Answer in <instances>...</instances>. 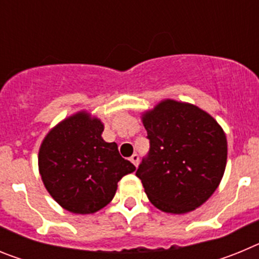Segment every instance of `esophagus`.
<instances>
[{
	"label": "esophagus",
	"mask_w": 259,
	"mask_h": 259,
	"mask_svg": "<svg viewBox=\"0 0 259 259\" xmlns=\"http://www.w3.org/2000/svg\"><path fill=\"white\" fill-rule=\"evenodd\" d=\"M139 159H140V158H139V154H134L131 158H130V161H131L135 166H137V164H139Z\"/></svg>",
	"instance_id": "esophagus-1"
}]
</instances>
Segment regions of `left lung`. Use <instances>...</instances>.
Instances as JSON below:
<instances>
[{
  "mask_svg": "<svg viewBox=\"0 0 259 259\" xmlns=\"http://www.w3.org/2000/svg\"><path fill=\"white\" fill-rule=\"evenodd\" d=\"M150 149L136 171L157 209L193 211L206 202L223 178L227 139L218 122L200 107L163 100L143 114Z\"/></svg>",
  "mask_w": 259,
  "mask_h": 259,
  "instance_id": "left-lung-1",
  "label": "left lung"
}]
</instances>
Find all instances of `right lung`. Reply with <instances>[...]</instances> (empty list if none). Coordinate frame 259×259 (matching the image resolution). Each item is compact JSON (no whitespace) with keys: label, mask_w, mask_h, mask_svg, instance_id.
<instances>
[{"label":"right lung","mask_w":259,"mask_h":259,"mask_svg":"<svg viewBox=\"0 0 259 259\" xmlns=\"http://www.w3.org/2000/svg\"><path fill=\"white\" fill-rule=\"evenodd\" d=\"M104 124L87 111L63 119L45 136L38 171L57 202L74 214H93L115 196L118 182L136 170L102 139Z\"/></svg>","instance_id":"right-lung-1"}]
</instances>
